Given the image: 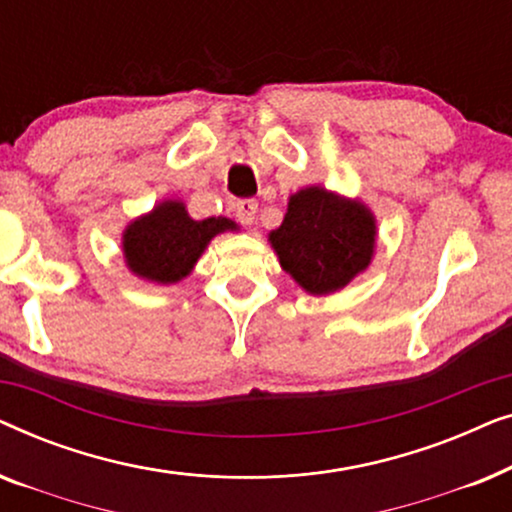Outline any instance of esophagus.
<instances>
[{"label": "esophagus", "instance_id": "34e87169", "mask_svg": "<svg viewBox=\"0 0 512 512\" xmlns=\"http://www.w3.org/2000/svg\"><path fill=\"white\" fill-rule=\"evenodd\" d=\"M256 212H258L256 200H237L235 202V216H237V221L244 223V226H251V223H254Z\"/></svg>", "mask_w": 512, "mask_h": 512}]
</instances>
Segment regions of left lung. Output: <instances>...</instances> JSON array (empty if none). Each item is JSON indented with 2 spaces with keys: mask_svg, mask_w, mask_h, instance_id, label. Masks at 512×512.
Here are the masks:
<instances>
[{
  "mask_svg": "<svg viewBox=\"0 0 512 512\" xmlns=\"http://www.w3.org/2000/svg\"><path fill=\"white\" fill-rule=\"evenodd\" d=\"M375 237V216L361 200L310 186L291 195L282 226L268 240L298 286L328 296L368 268Z\"/></svg>",
  "mask_w": 512,
  "mask_h": 512,
  "instance_id": "8db88e82",
  "label": "left lung"
}]
</instances>
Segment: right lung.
Here are the masks:
<instances>
[{
	"label": "right lung",
	"instance_id": "1",
	"mask_svg": "<svg viewBox=\"0 0 512 512\" xmlns=\"http://www.w3.org/2000/svg\"><path fill=\"white\" fill-rule=\"evenodd\" d=\"M226 230H237V223L223 216L195 221L184 202L165 200L125 228V265L146 282L174 284L191 275L207 244Z\"/></svg>",
	"mask_w": 512,
	"mask_h": 512
}]
</instances>
